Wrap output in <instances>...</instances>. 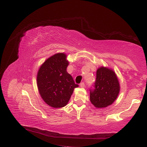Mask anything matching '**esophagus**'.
I'll use <instances>...</instances> for the list:
<instances>
[{"instance_id": "1", "label": "esophagus", "mask_w": 147, "mask_h": 147, "mask_svg": "<svg viewBox=\"0 0 147 147\" xmlns=\"http://www.w3.org/2000/svg\"><path fill=\"white\" fill-rule=\"evenodd\" d=\"M80 86L82 87V88H84V87H85V83H84V82L81 83H80Z\"/></svg>"}]
</instances>
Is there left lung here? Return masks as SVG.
I'll return each instance as SVG.
<instances>
[{
    "label": "left lung",
    "instance_id": "8db88e82",
    "mask_svg": "<svg viewBox=\"0 0 147 147\" xmlns=\"http://www.w3.org/2000/svg\"><path fill=\"white\" fill-rule=\"evenodd\" d=\"M95 88L90 90V99L96 108L107 107L113 104L120 91V85L115 72L101 66L96 70Z\"/></svg>",
    "mask_w": 147,
    "mask_h": 147
}]
</instances>
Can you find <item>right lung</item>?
I'll use <instances>...</instances> for the list:
<instances>
[{
    "label": "right lung",
    "mask_w": 147,
    "mask_h": 147,
    "mask_svg": "<svg viewBox=\"0 0 147 147\" xmlns=\"http://www.w3.org/2000/svg\"><path fill=\"white\" fill-rule=\"evenodd\" d=\"M66 57L64 53L52 55L41 65L37 73L40 95L43 101L53 108L66 105L74 89L79 86L67 72L69 61Z\"/></svg>",
    "instance_id": "1"
}]
</instances>
